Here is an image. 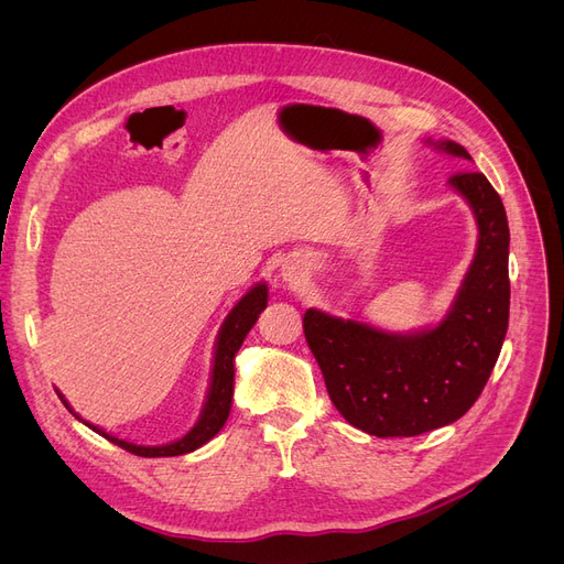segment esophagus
I'll list each match as a JSON object with an SVG mask.
<instances>
[{
    "mask_svg": "<svg viewBox=\"0 0 564 564\" xmlns=\"http://www.w3.org/2000/svg\"><path fill=\"white\" fill-rule=\"evenodd\" d=\"M283 279L290 283V285H297L300 281H302V276H300V272H297V267H283Z\"/></svg>",
    "mask_w": 564,
    "mask_h": 564,
    "instance_id": "esophagus-1",
    "label": "esophagus"
}]
</instances>
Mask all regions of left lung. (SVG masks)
Wrapping results in <instances>:
<instances>
[{
	"label": "left lung",
	"mask_w": 564,
	"mask_h": 564,
	"mask_svg": "<svg viewBox=\"0 0 564 564\" xmlns=\"http://www.w3.org/2000/svg\"><path fill=\"white\" fill-rule=\"evenodd\" d=\"M434 145L473 162L455 141ZM448 185L470 205L480 235L457 297L436 327L389 334L315 308L304 315V336L334 406L349 425L379 438L416 436L462 419L480 398L508 334L506 207L480 171H457Z\"/></svg>",
	"instance_id": "8db88e82"
}]
</instances>
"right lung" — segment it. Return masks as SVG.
Returning <instances> with one entry per match:
<instances>
[{"instance_id": "obj_1", "label": "right lung", "mask_w": 564, "mask_h": 564, "mask_svg": "<svg viewBox=\"0 0 564 564\" xmlns=\"http://www.w3.org/2000/svg\"><path fill=\"white\" fill-rule=\"evenodd\" d=\"M264 306H267V285L264 283L253 285L245 294V297L232 306V311L224 319L221 332L217 336L210 391H207V398H205V404H203V411H200V419L183 438L166 443V446H137V443H130L126 438L111 436L105 430H100L98 425L82 421L77 413L70 409V404L64 400L62 393H58V398H62L66 409L73 411L75 419H79L86 427H91L94 432H98L107 441L116 443L118 448H123L132 455H139V457H177V455L194 453L196 448L203 446V443L210 441L224 427V423L228 421L230 404H232V387H235V364H232L235 354H237V349L242 347L247 334L251 332V327L256 324L258 315L264 311Z\"/></svg>"}]
</instances>
